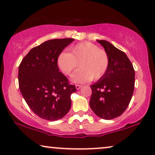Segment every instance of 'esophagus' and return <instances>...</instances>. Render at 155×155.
<instances>
[{
	"instance_id": "34e87169",
	"label": "esophagus",
	"mask_w": 155,
	"mask_h": 155,
	"mask_svg": "<svg viewBox=\"0 0 155 155\" xmlns=\"http://www.w3.org/2000/svg\"><path fill=\"white\" fill-rule=\"evenodd\" d=\"M81 87H82V85H79V84H76V88L77 90L80 89V88H81Z\"/></svg>"
}]
</instances>
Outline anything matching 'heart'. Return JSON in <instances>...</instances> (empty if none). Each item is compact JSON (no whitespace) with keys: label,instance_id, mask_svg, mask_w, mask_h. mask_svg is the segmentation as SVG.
I'll return each instance as SVG.
<instances>
[{"label":"heart","instance_id":"1","mask_svg":"<svg viewBox=\"0 0 155 155\" xmlns=\"http://www.w3.org/2000/svg\"><path fill=\"white\" fill-rule=\"evenodd\" d=\"M59 69L70 76L79 64L81 69L71 76L75 83L98 80L106 74L109 66L108 54L91 42H81L69 48V52H61L57 59Z\"/></svg>","mask_w":155,"mask_h":155}]
</instances>
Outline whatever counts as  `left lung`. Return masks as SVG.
<instances>
[{"label": "left lung", "instance_id": "obj_1", "mask_svg": "<svg viewBox=\"0 0 155 155\" xmlns=\"http://www.w3.org/2000/svg\"><path fill=\"white\" fill-rule=\"evenodd\" d=\"M109 57L106 74L91 85L90 107L95 114L111 120L124 113L133 96L135 70L127 55L108 41L97 40Z\"/></svg>", "mask_w": 155, "mask_h": 155}]
</instances>
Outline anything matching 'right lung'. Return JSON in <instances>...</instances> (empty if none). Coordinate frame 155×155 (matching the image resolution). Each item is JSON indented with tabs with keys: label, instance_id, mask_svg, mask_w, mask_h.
Instances as JSON below:
<instances>
[{
	"label": "right lung",
	"instance_id": "right-lung-1",
	"mask_svg": "<svg viewBox=\"0 0 155 155\" xmlns=\"http://www.w3.org/2000/svg\"><path fill=\"white\" fill-rule=\"evenodd\" d=\"M74 40L54 39L32 48L22 59L18 69L20 92L31 110L41 118H62L71 108V95L76 91L59 72L58 55Z\"/></svg>",
	"mask_w": 155,
	"mask_h": 155
}]
</instances>
